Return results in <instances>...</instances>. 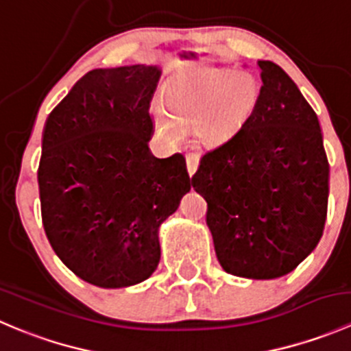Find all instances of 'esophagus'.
<instances>
[{"label": "esophagus", "mask_w": 351, "mask_h": 351, "mask_svg": "<svg viewBox=\"0 0 351 351\" xmlns=\"http://www.w3.org/2000/svg\"><path fill=\"white\" fill-rule=\"evenodd\" d=\"M198 168V156L197 154H186V171L190 176L195 175Z\"/></svg>", "instance_id": "esophagus-1"}]
</instances>
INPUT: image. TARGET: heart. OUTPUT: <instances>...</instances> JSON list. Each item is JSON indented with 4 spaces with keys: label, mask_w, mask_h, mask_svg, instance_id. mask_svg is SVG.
Segmentation results:
<instances>
[{
    "label": "heart",
    "mask_w": 351,
    "mask_h": 351,
    "mask_svg": "<svg viewBox=\"0 0 351 351\" xmlns=\"http://www.w3.org/2000/svg\"><path fill=\"white\" fill-rule=\"evenodd\" d=\"M260 84L251 74L202 64L180 74L154 105L156 129L165 143L180 144L192 123L200 146H221L238 136L260 104Z\"/></svg>",
    "instance_id": "b5f03b06"
}]
</instances>
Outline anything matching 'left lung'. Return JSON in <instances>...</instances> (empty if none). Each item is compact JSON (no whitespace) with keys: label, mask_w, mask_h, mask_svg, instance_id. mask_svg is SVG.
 <instances>
[{"label":"left lung","mask_w":351,"mask_h":351,"mask_svg":"<svg viewBox=\"0 0 351 351\" xmlns=\"http://www.w3.org/2000/svg\"><path fill=\"white\" fill-rule=\"evenodd\" d=\"M260 104L241 132L202 156L192 185L207 202L228 274L271 280L295 270L323 236L329 165L319 119L280 66L258 61Z\"/></svg>","instance_id":"8db88e82"}]
</instances>
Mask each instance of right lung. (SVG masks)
<instances>
[{
  "mask_svg": "<svg viewBox=\"0 0 351 351\" xmlns=\"http://www.w3.org/2000/svg\"><path fill=\"white\" fill-rule=\"evenodd\" d=\"M161 67L84 74L49 115L38 165L42 222L81 280L122 289L153 275L159 228L192 189L185 158H156L149 104Z\"/></svg>",
  "mask_w": 351,
  "mask_h": 351,
  "instance_id": "right-lung-1",
  "label": "right lung"
}]
</instances>
